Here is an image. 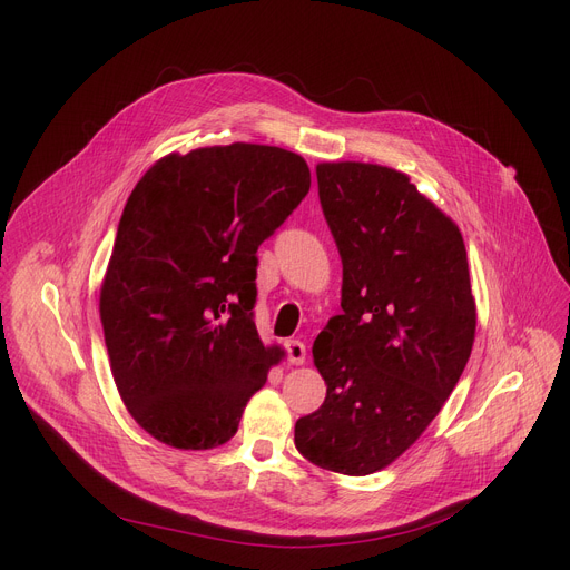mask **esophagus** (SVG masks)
Segmentation results:
<instances>
[{"label":"esophagus","mask_w":570,"mask_h":570,"mask_svg":"<svg viewBox=\"0 0 570 570\" xmlns=\"http://www.w3.org/2000/svg\"><path fill=\"white\" fill-rule=\"evenodd\" d=\"M286 353H288V363L291 365H303L305 357H307V346L297 340L286 342Z\"/></svg>","instance_id":"1"}]
</instances>
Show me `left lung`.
Masks as SVG:
<instances>
[{"label":"left lung","mask_w":570,"mask_h":570,"mask_svg":"<svg viewBox=\"0 0 570 570\" xmlns=\"http://www.w3.org/2000/svg\"><path fill=\"white\" fill-rule=\"evenodd\" d=\"M342 256V314L314 342L327 391L295 423L312 464L367 475L393 464L451 397L475 337V301L458 224L379 164L316 166Z\"/></svg>","instance_id":"left-lung-1"}]
</instances>
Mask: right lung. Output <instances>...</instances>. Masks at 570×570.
Returning a JSON list of instances; mask_svg holds the SVG:
<instances>
[{
  "mask_svg": "<svg viewBox=\"0 0 570 570\" xmlns=\"http://www.w3.org/2000/svg\"><path fill=\"white\" fill-rule=\"evenodd\" d=\"M309 185L301 155L256 142L170 153L138 179L99 314L119 397L157 441L183 451L230 441L284 357L254 323L256 252Z\"/></svg>",
  "mask_w": 570,
  "mask_h": 570,
  "instance_id": "right-lung-1",
  "label": "right lung"
}]
</instances>
